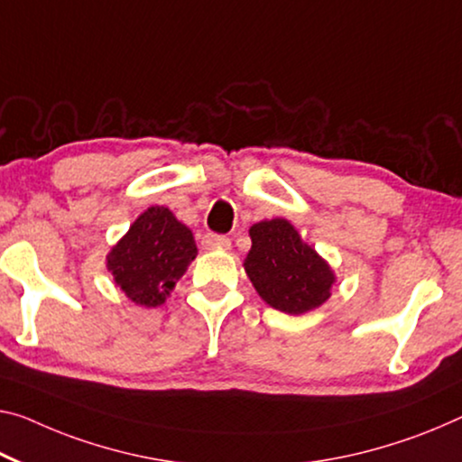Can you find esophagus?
<instances>
[{
	"mask_svg": "<svg viewBox=\"0 0 462 462\" xmlns=\"http://www.w3.org/2000/svg\"><path fill=\"white\" fill-rule=\"evenodd\" d=\"M202 247L204 250H229L231 239L225 236H215V233H207L202 237Z\"/></svg>",
	"mask_w": 462,
	"mask_h": 462,
	"instance_id": "1",
	"label": "esophagus"
}]
</instances>
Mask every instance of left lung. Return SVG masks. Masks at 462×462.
Instances as JSON below:
<instances>
[{"mask_svg": "<svg viewBox=\"0 0 462 462\" xmlns=\"http://www.w3.org/2000/svg\"><path fill=\"white\" fill-rule=\"evenodd\" d=\"M252 250L244 260L254 289L271 308L300 316L330 300L335 271L314 247L305 244L287 218L250 226Z\"/></svg>", "mask_w": 462, "mask_h": 462, "instance_id": "left-lung-1", "label": "left lung"}]
</instances>
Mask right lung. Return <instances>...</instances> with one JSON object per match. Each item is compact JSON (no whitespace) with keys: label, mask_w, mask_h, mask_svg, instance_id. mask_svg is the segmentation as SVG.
Masks as SVG:
<instances>
[{"label":"right lung","mask_w":462,"mask_h":462,"mask_svg":"<svg viewBox=\"0 0 462 462\" xmlns=\"http://www.w3.org/2000/svg\"><path fill=\"white\" fill-rule=\"evenodd\" d=\"M198 255L194 236L167 207H151L107 254V271L140 308H159Z\"/></svg>","instance_id":"add662e5"}]
</instances>
